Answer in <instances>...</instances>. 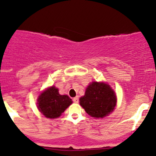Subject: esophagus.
I'll list each match as a JSON object with an SVG mask.
<instances>
[{"mask_svg": "<svg viewBox=\"0 0 156 156\" xmlns=\"http://www.w3.org/2000/svg\"><path fill=\"white\" fill-rule=\"evenodd\" d=\"M73 102H74V103H78V101H79V98H78V97L77 96V97H76V98H73Z\"/></svg>", "mask_w": 156, "mask_h": 156, "instance_id": "1", "label": "esophagus"}]
</instances>
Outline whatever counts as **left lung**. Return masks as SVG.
Listing matches in <instances>:
<instances>
[{"instance_id": "1", "label": "left lung", "mask_w": 156, "mask_h": 156, "mask_svg": "<svg viewBox=\"0 0 156 156\" xmlns=\"http://www.w3.org/2000/svg\"><path fill=\"white\" fill-rule=\"evenodd\" d=\"M117 103L115 92L108 83L92 82L80 98V105L89 116L103 118L114 111Z\"/></svg>"}]
</instances>
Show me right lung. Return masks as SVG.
<instances>
[{"label": "right lung", "mask_w": 156, "mask_h": 156, "mask_svg": "<svg viewBox=\"0 0 156 156\" xmlns=\"http://www.w3.org/2000/svg\"><path fill=\"white\" fill-rule=\"evenodd\" d=\"M72 103V100L69 97L61 95L58 89L53 86L43 91L37 99L39 111L44 117L50 119L60 117Z\"/></svg>", "instance_id": "1"}]
</instances>
